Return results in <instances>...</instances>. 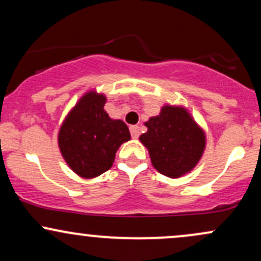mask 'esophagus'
Here are the masks:
<instances>
[{
    "label": "esophagus",
    "mask_w": 261,
    "mask_h": 261,
    "mask_svg": "<svg viewBox=\"0 0 261 261\" xmlns=\"http://www.w3.org/2000/svg\"><path fill=\"white\" fill-rule=\"evenodd\" d=\"M130 133L134 139H137L140 136V127L137 125H133V126H130Z\"/></svg>",
    "instance_id": "esophagus-1"
}]
</instances>
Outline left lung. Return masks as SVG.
Instances as JSON below:
<instances>
[{
  "label": "left lung",
  "instance_id": "1",
  "mask_svg": "<svg viewBox=\"0 0 261 261\" xmlns=\"http://www.w3.org/2000/svg\"><path fill=\"white\" fill-rule=\"evenodd\" d=\"M140 141L148 149L152 166L161 174L180 178L191 172L203 153L205 133L185 108L164 106L160 115L145 122Z\"/></svg>",
  "mask_w": 261,
  "mask_h": 261
}]
</instances>
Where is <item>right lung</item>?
<instances>
[{
  "mask_svg": "<svg viewBox=\"0 0 261 261\" xmlns=\"http://www.w3.org/2000/svg\"><path fill=\"white\" fill-rule=\"evenodd\" d=\"M106 101L104 94L87 92L67 114L59 131L62 157L85 179L110 169L118 148L131 139L124 121L109 118L104 110Z\"/></svg>",
  "mask_w": 261,
  "mask_h": 261,
  "instance_id": "add662e5",
  "label": "right lung"
}]
</instances>
